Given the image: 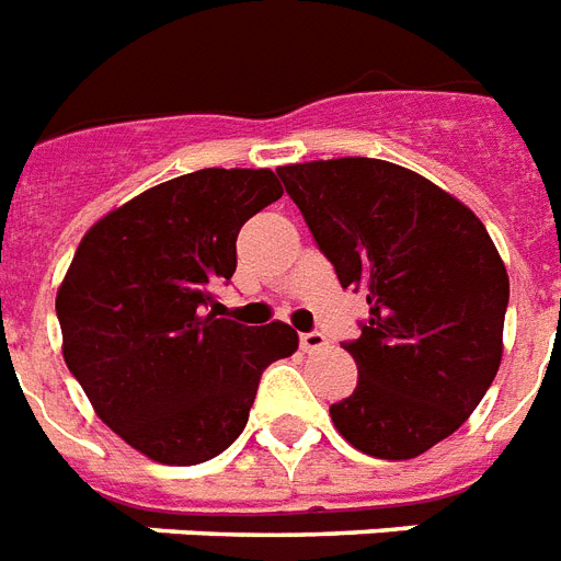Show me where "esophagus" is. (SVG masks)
I'll return each mask as SVG.
<instances>
[{
	"label": "esophagus",
	"instance_id": "34e87169",
	"mask_svg": "<svg viewBox=\"0 0 561 561\" xmlns=\"http://www.w3.org/2000/svg\"><path fill=\"white\" fill-rule=\"evenodd\" d=\"M325 334L323 332H302L299 334V346L306 352H317V350H323L325 346Z\"/></svg>",
	"mask_w": 561,
	"mask_h": 561
}]
</instances>
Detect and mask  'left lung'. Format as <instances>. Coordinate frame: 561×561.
I'll use <instances>...</instances> for the list:
<instances>
[{
  "instance_id": "left-lung-1",
  "label": "left lung",
  "mask_w": 561,
  "mask_h": 561,
  "mask_svg": "<svg viewBox=\"0 0 561 561\" xmlns=\"http://www.w3.org/2000/svg\"><path fill=\"white\" fill-rule=\"evenodd\" d=\"M343 288L369 320L343 343L358 387L329 408L346 443L410 460L471 416L504 352L510 276L469 206L422 174L369 157L282 165Z\"/></svg>"
}]
</instances>
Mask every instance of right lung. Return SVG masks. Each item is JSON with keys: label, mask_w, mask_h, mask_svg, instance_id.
<instances>
[{"label": "right lung", "mask_w": 561, "mask_h": 561, "mask_svg": "<svg viewBox=\"0 0 561 561\" xmlns=\"http://www.w3.org/2000/svg\"><path fill=\"white\" fill-rule=\"evenodd\" d=\"M282 197L271 169H203L92 224L57 290L64 360L107 427L165 466L218 457L244 431L259 378L299 346L288 323L220 320L238 229Z\"/></svg>", "instance_id": "obj_1"}]
</instances>
